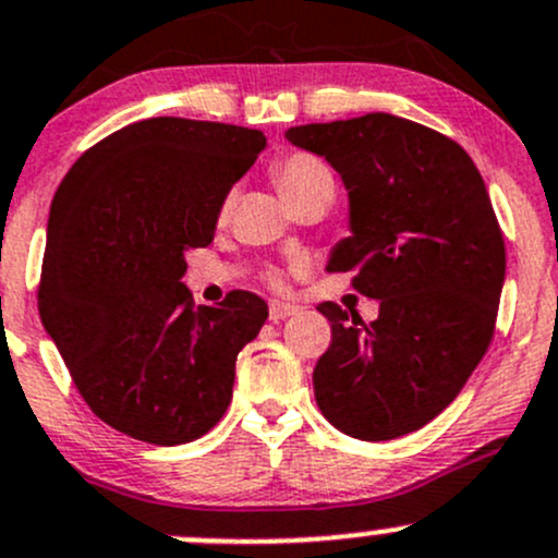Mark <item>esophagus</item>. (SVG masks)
<instances>
[{
  "label": "esophagus",
  "mask_w": 558,
  "mask_h": 558,
  "mask_svg": "<svg viewBox=\"0 0 558 558\" xmlns=\"http://www.w3.org/2000/svg\"><path fill=\"white\" fill-rule=\"evenodd\" d=\"M300 313V305H291V302H283V300H272L269 302V320H286L289 315H296Z\"/></svg>",
  "instance_id": "1"
}]
</instances>
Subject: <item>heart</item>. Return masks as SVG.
<instances>
[{
	"label": "heart",
	"mask_w": 558,
	"mask_h": 558,
	"mask_svg": "<svg viewBox=\"0 0 558 558\" xmlns=\"http://www.w3.org/2000/svg\"><path fill=\"white\" fill-rule=\"evenodd\" d=\"M331 178L329 170H326L324 161L313 159V156H305V154H296V156H289L286 161H280L278 170H275V183H278L280 194H283V199H294L296 194H302L305 189H311L313 183H318V180H326Z\"/></svg>",
	"instance_id": "heart-1"
}]
</instances>
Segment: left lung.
Wrapping results in <instances>:
<instances>
[{"label": "left lung", "instance_id": "1", "mask_svg": "<svg viewBox=\"0 0 558 558\" xmlns=\"http://www.w3.org/2000/svg\"><path fill=\"white\" fill-rule=\"evenodd\" d=\"M291 145L329 161L348 191V238L326 272L380 302L362 326L335 302L315 402L342 435L384 442L429 424L486 353L505 286V243L466 150L408 118L369 112L305 123Z\"/></svg>", "mask_w": 558, "mask_h": 558}]
</instances>
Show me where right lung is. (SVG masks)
<instances>
[{
	"mask_svg": "<svg viewBox=\"0 0 558 558\" xmlns=\"http://www.w3.org/2000/svg\"><path fill=\"white\" fill-rule=\"evenodd\" d=\"M264 148L256 129L148 118L86 150L56 191L39 318L88 408L134 440L183 446L227 413L267 302L232 291L194 307L185 253L213 243Z\"/></svg>",
	"mask_w": 558,
	"mask_h": 558,
	"instance_id": "1",
	"label": "right lung"
}]
</instances>
